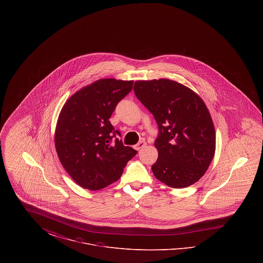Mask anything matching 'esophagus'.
Instances as JSON below:
<instances>
[{
	"mask_svg": "<svg viewBox=\"0 0 263 263\" xmlns=\"http://www.w3.org/2000/svg\"><path fill=\"white\" fill-rule=\"evenodd\" d=\"M146 144H147V143H146L144 140H142V141H140L138 144L135 145V149H136V150H141L142 148H144V147L146 146Z\"/></svg>",
	"mask_w": 263,
	"mask_h": 263,
	"instance_id": "34e87169",
	"label": "esophagus"
}]
</instances>
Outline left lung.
<instances>
[{
  "label": "left lung",
  "instance_id": "left-lung-1",
  "mask_svg": "<svg viewBox=\"0 0 263 263\" xmlns=\"http://www.w3.org/2000/svg\"><path fill=\"white\" fill-rule=\"evenodd\" d=\"M134 91L159 127L155 141L159 158L152 165L153 174L170 187L192 185L208 170L216 148L215 128L204 101L167 79L137 81Z\"/></svg>",
  "mask_w": 263,
  "mask_h": 263
}]
</instances>
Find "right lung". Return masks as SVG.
Wrapping results in <instances>:
<instances>
[{
    "label": "right lung",
    "mask_w": 263,
    "mask_h": 263,
    "mask_svg": "<svg viewBox=\"0 0 263 263\" xmlns=\"http://www.w3.org/2000/svg\"><path fill=\"white\" fill-rule=\"evenodd\" d=\"M133 81L101 79L75 92L63 106L55 130V148L64 168L80 186L99 190L120 178L137 154L125 147L109 122Z\"/></svg>",
    "instance_id": "right-lung-1"
}]
</instances>
